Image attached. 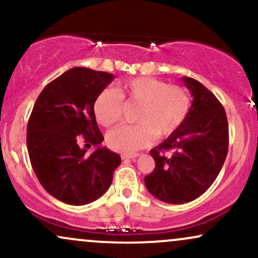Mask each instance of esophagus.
Masks as SVG:
<instances>
[{
	"instance_id": "1",
	"label": "esophagus",
	"mask_w": 258,
	"mask_h": 258,
	"mask_svg": "<svg viewBox=\"0 0 258 258\" xmlns=\"http://www.w3.org/2000/svg\"><path fill=\"white\" fill-rule=\"evenodd\" d=\"M138 156L137 153H133V154H121V159L126 160V159H136Z\"/></svg>"
}]
</instances>
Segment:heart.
<instances>
[{"label": "heart", "instance_id": "b5f03b06", "mask_svg": "<svg viewBox=\"0 0 258 258\" xmlns=\"http://www.w3.org/2000/svg\"><path fill=\"white\" fill-rule=\"evenodd\" d=\"M122 100L137 104L136 125L121 126L106 136L111 149L132 153L149 146L154 136H171L184 122L190 110V96L184 88L153 78L131 79L114 90H104L94 100L96 119L102 126L112 127L122 120Z\"/></svg>", "mask_w": 258, "mask_h": 258}]
</instances>
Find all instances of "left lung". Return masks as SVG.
Returning a JSON list of instances; mask_svg holds the SVG:
<instances>
[{
  "label": "left lung",
  "instance_id": "left-lung-1",
  "mask_svg": "<svg viewBox=\"0 0 258 258\" xmlns=\"http://www.w3.org/2000/svg\"><path fill=\"white\" fill-rule=\"evenodd\" d=\"M182 80L194 97L190 110L176 132L150 150L155 168L144 178L150 194L167 204H185L205 193L223 166L229 144L220 100L195 79Z\"/></svg>",
  "mask_w": 258,
  "mask_h": 258
}]
</instances>
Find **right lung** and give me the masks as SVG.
<instances>
[{"mask_svg": "<svg viewBox=\"0 0 258 258\" xmlns=\"http://www.w3.org/2000/svg\"><path fill=\"white\" fill-rule=\"evenodd\" d=\"M114 75L88 68H73L40 93L26 130L32 170L44 190L69 205H86L110 186L121 164L119 154L100 147L104 141L93 105ZM97 146L87 156L78 146Z\"/></svg>", "mask_w": 258, "mask_h": 258, "instance_id": "obj_1", "label": "right lung"}]
</instances>
